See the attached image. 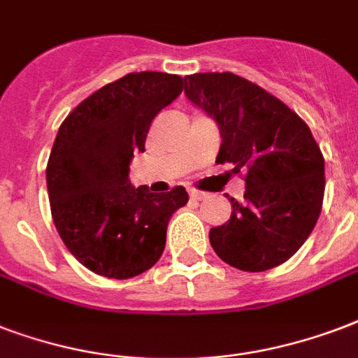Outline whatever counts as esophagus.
I'll return each instance as SVG.
<instances>
[{
	"instance_id": "1",
	"label": "esophagus",
	"mask_w": 358,
	"mask_h": 358,
	"mask_svg": "<svg viewBox=\"0 0 358 358\" xmlns=\"http://www.w3.org/2000/svg\"><path fill=\"white\" fill-rule=\"evenodd\" d=\"M189 197L195 199V201H201V199L206 197V193H203V191H197V189H189Z\"/></svg>"
}]
</instances>
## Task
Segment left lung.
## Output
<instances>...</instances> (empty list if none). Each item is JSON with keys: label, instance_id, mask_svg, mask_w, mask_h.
<instances>
[{"label": "left lung", "instance_id": "1", "mask_svg": "<svg viewBox=\"0 0 358 358\" xmlns=\"http://www.w3.org/2000/svg\"><path fill=\"white\" fill-rule=\"evenodd\" d=\"M187 99L217 122L215 163L244 173V203L210 229L217 257L245 272L285 263L312 234L323 208L324 159L299 114L234 73L185 76Z\"/></svg>", "mask_w": 358, "mask_h": 358}]
</instances>
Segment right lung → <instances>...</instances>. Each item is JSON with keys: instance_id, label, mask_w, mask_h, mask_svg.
Masks as SVG:
<instances>
[{"instance_id": "add662e5", "label": "right lung", "mask_w": 358, "mask_h": 358, "mask_svg": "<svg viewBox=\"0 0 358 358\" xmlns=\"http://www.w3.org/2000/svg\"><path fill=\"white\" fill-rule=\"evenodd\" d=\"M184 90L169 73H129L86 97L59 125L46 165L54 225L78 263L105 278L150 270L165 250L171 215L189 197L133 187L129 163L152 120Z\"/></svg>"}]
</instances>
